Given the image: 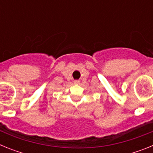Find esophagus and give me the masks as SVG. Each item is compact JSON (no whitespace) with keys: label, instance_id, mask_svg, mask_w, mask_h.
Segmentation results:
<instances>
[{"label":"esophagus","instance_id":"esophagus-1","mask_svg":"<svg viewBox=\"0 0 153 153\" xmlns=\"http://www.w3.org/2000/svg\"><path fill=\"white\" fill-rule=\"evenodd\" d=\"M79 83V81L77 80V79H76V80L74 81V84H78V83Z\"/></svg>","mask_w":153,"mask_h":153}]
</instances>
